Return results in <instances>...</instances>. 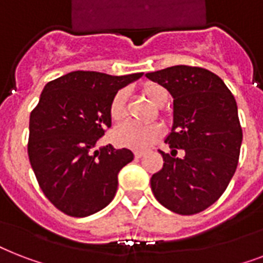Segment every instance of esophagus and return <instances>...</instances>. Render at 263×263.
I'll list each match as a JSON object with an SVG mask.
<instances>
[{"instance_id": "1", "label": "esophagus", "mask_w": 263, "mask_h": 263, "mask_svg": "<svg viewBox=\"0 0 263 263\" xmlns=\"http://www.w3.org/2000/svg\"><path fill=\"white\" fill-rule=\"evenodd\" d=\"M134 154H135V158H142L143 157V152H135Z\"/></svg>"}]
</instances>
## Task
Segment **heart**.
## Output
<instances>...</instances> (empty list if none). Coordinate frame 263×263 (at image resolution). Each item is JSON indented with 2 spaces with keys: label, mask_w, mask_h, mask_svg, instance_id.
Here are the masks:
<instances>
[{
  "label": "heart",
  "mask_w": 263,
  "mask_h": 263,
  "mask_svg": "<svg viewBox=\"0 0 263 263\" xmlns=\"http://www.w3.org/2000/svg\"><path fill=\"white\" fill-rule=\"evenodd\" d=\"M143 94L150 99V102L156 106H164L168 102V92L160 84H147L143 88ZM127 92L120 90L116 92L109 106V115L111 120L119 123L124 120L127 115ZM162 136V128L158 124H148V125H138L134 123H127L120 125L113 132V138L120 146L134 148V150H146Z\"/></svg>",
  "instance_id": "heart-1"
}]
</instances>
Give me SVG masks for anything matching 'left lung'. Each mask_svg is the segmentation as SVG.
<instances>
[{
    "instance_id": "obj_1",
    "label": "left lung",
    "mask_w": 263,
    "mask_h": 263,
    "mask_svg": "<svg viewBox=\"0 0 263 263\" xmlns=\"http://www.w3.org/2000/svg\"><path fill=\"white\" fill-rule=\"evenodd\" d=\"M173 98V123L160 152L164 166L152 176V191L171 212L190 216L216 202L236 171L241 132L235 97L216 73L175 65L146 73ZM177 149L184 157H175Z\"/></svg>"
}]
</instances>
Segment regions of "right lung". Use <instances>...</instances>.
<instances>
[{
  "label": "right lung",
  "mask_w": 263,
  "mask_h": 263,
  "mask_svg": "<svg viewBox=\"0 0 263 263\" xmlns=\"http://www.w3.org/2000/svg\"><path fill=\"white\" fill-rule=\"evenodd\" d=\"M142 76L75 71L43 88L30 116L28 157L43 194L68 216H91L115 198L117 175L134 153L111 144L94 147L111 127L116 92Z\"/></svg>",
  "instance_id": "add662e5"
}]
</instances>
